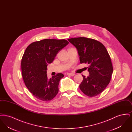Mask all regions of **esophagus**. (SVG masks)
Masks as SVG:
<instances>
[{
    "label": "esophagus",
    "mask_w": 132,
    "mask_h": 132,
    "mask_svg": "<svg viewBox=\"0 0 132 132\" xmlns=\"http://www.w3.org/2000/svg\"><path fill=\"white\" fill-rule=\"evenodd\" d=\"M67 75H68L72 76L75 75V73H68Z\"/></svg>",
    "instance_id": "esophagus-1"
}]
</instances>
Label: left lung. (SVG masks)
<instances>
[{
  "label": "left lung",
  "mask_w": 132,
  "mask_h": 132,
  "mask_svg": "<svg viewBox=\"0 0 132 132\" xmlns=\"http://www.w3.org/2000/svg\"><path fill=\"white\" fill-rule=\"evenodd\" d=\"M75 46L81 63H88L89 75H82L83 80L79 86L84 94L93 97L101 94L110 81L113 73L111 58L105 47L98 41L88 38L68 39Z\"/></svg>",
  "instance_id": "1"
}]
</instances>
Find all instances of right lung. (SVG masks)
Masks as SVG:
<instances>
[{
  "label": "right lung",
  "instance_id": "obj_1",
  "mask_svg": "<svg viewBox=\"0 0 132 132\" xmlns=\"http://www.w3.org/2000/svg\"><path fill=\"white\" fill-rule=\"evenodd\" d=\"M68 44L65 39H44L27 47L21 60L22 77L27 88L38 100L48 101L58 94L59 82L64 75L58 73L48 79L47 66Z\"/></svg>",
  "mask_w": 132,
  "mask_h": 132
}]
</instances>
